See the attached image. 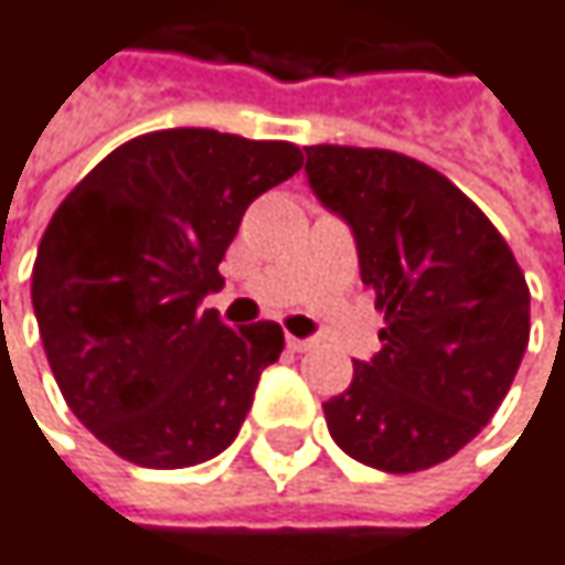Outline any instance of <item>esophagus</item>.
I'll use <instances>...</instances> for the list:
<instances>
[{
  "label": "esophagus",
  "mask_w": 565,
  "mask_h": 565,
  "mask_svg": "<svg viewBox=\"0 0 565 565\" xmlns=\"http://www.w3.org/2000/svg\"><path fill=\"white\" fill-rule=\"evenodd\" d=\"M310 347H313V340H300V337H290V333H287V350H290V353H307Z\"/></svg>",
  "instance_id": "1"
}]
</instances>
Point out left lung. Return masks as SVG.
Wrapping results in <instances>:
<instances>
[{
  "label": "left lung",
  "instance_id": "1",
  "mask_svg": "<svg viewBox=\"0 0 565 565\" xmlns=\"http://www.w3.org/2000/svg\"><path fill=\"white\" fill-rule=\"evenodd\" d=\"M313 195L356 238L386 313L383 350L323 402L356 461L408 475L458 455L504 402L530 340V290L491 218L441 172L393 150L303 147Z\"/></svg>",
  "mask_w": 565,
  "mask_h": 565
}]
</instances>
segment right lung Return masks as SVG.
Returning <instances> with one entry per match:
<instances>
[{"instance_id":"obj_1","label":"right lung","mask_w":565,"mask_h":565,"mask_svg":"<svg viewBox=\"0 0 565 565\" xmlns=\"http://www.w3.org/2000/svg\"><path fill=\"white\" fill-rule=\"evenodd\" d=\"M300 167L284 140L175 127L117 147L57 205L32 307L67 408L114 455L172 471L235 441L284 333L199 303L245 209Z\"/></svg>"}]
</instances>
